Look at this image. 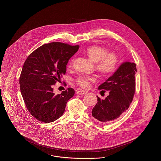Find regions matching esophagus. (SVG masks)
Here are the masks:
<instances>
[{
    "mask_svg": "<svg viewBox=\"0 0 161 161\" xmlns=\"http://www.w3.org/2000/svg\"><path fill=\"white\" fill-rule=\"evenodd\" d=\"M87 93V91H85V90H79L78 91H77V94H86Z\"/></svg>",
    "mask_w": 161,
    "mask_h": 161,
    "instance_id": "34e87169",
    "label": "esophagus"
}]
</instances>
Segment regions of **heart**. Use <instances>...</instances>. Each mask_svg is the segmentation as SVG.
Masks as SVG:
<instances>
[{
  "label": "heart",
  "mask_w": 161,
  "mask_h": 161,
  "mask_svg": "<svg viewBox=\"0 0 161 161\" xmlns=\"http://www.w3.org/2000/svg\"><path fill=\"white\" fill-rule=\"evenodd\" d=\"M84 54L92 62L96 63V68L104 75H110L117 69L119 64V57L116 53L108 52L105 47L98 45H92L88 47ZM69 67H73V60L71 61ZM94 78L88 75H80L75 79V82L80 87L87 88Z\"/></svg>",
  "instance_id": "1"
}]
</instances>
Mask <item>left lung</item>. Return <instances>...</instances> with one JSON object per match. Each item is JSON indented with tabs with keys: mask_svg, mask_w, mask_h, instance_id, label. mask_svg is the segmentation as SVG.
<instances>
[{
	"mask_svg": "<svg viewBox=\"0 0 161 161\" xmlns=\"http://www.w3.org/2000/svg\"><path fill=\"white\" fill-rule=\"evenodd\" d=\"M136 65L130 62L122 64L112 76L99 86L98 90L109 91V95L104 100L97 96L98 102L92 113L98 122L107 123L113 121L129 107L135 93Z\"/></svg>",
	"mask_w": 161,
	"mask_h": 161,
	"instance_id": "obj_1",
	"label": "left lung"
}]
</instances>
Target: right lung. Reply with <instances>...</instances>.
Wrapping results in <instances>:
<instances>
[{
    "instance_id": "add662e5",
    "label": "right lung",
    "mask_w": 161,
    "mask_h": 161,
    "mask_svg": "<svg viewBox=\"0 0 161 161\" xmlns=\"http://www.w3.org/2000/svg\"><path fill=\"white\" fill-rule=\"evenodd\" d=\"M78 48L79 45L58 42L44 44L25 61L20 75V90L29 112L39 121L50 123L57 120L74 95L72 88L56 95L53 85L65 74L68 60Z\"/></svg>"
}]
</instances>
